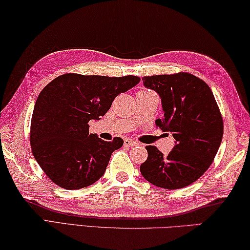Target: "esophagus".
Listing matches in <instances>:
<instances>
[{
  "instance_id": "1",
  "label": "esophagus",
  "mask_w": 250,
  "mask_h": 250,
  "mask_svg": "<svg viewBox=\"0 0 250 250\" xmlns=\"http://www.w3.org/2000/svg\"><path fill=\"white\" fill-rule=\"evenodd\" d=\"M124 144L128 147H133V146H137V145H139L138 142H135V141H132V140H129V139H125Z\"/></svg>"
}]
</instances>
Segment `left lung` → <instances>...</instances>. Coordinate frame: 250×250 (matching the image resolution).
Returning <instances> with one entry per match:
<instances>
[{
    "mask_svg": "<svg viewBox=\"0 0 250 250\" xmlns=\"http://www.w3.org/2000/svg\"><path fill=\"white\" fill-rule=\"evenodd\" d=\"M142 80L145 87L162 98L164 118L155 124L172 133L176 145L168 155L147 145V160L140 166L141 174L160 188L187 187L210 167L223 138V119L214 95L206 82L187 72Z\"/></svg>",
    "mask_w": 250,
    "mask_h": 250,
    "instance_id": "left-lung-1",
    "label": "left lung"
}]
</instances>
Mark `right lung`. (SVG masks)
Segmentation results:
<instances>
[{
    "label": "right lung",
    "mask_w": 250,
    "mask_h": 250,
    "mask_svg": "<svg viewBox=\"0 0 250 250\" xmlns=\"http://www.w3.org/2000/svg\"><path fill=\"white\" fill-rule=\"evenodd\" d=\"M140 82L139 76L109 78L66 73L40 92L30 124V145L35 160L59 187L75 190L101 178L111 153L124 145L88 134V122L99 120L118 95Z\"/></svg>",
    "instance_id": "right-lung-1"
}]
</instances>
